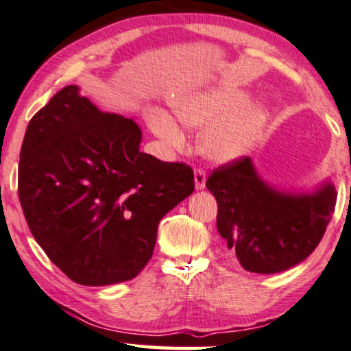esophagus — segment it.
Segmentation results:
<instances>
[{"label":"esophagus","mask_w":351,"mask_h":351,"mask_svg":"<svg viewBox=\"0 0 351 351\" xmlns=\"http://www.w3.org/2000/svg\"><path fill=\"white\" fill-rule=\"evenodd\" d=\"M206 171H202L201 168H197V170H194V186H196L197 191H201L206 188Z\"/></svg>","instance_id":"1"}]
</instances>
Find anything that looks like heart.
I'll use <instances>...</instances> for the list:
<instances>
[{"label":"heart","instance_id":"obj_1","mask_svg":"<svg viewBox=\"0 0 351 351\" xmlns=\"http://www.w3.org/2000/svg\"><path fill=\"white\" fill-rule=\"evenodd\" d=\"M176 117L188 126L204 128L199 147L212 162L230 163L243 158L259 141L269 112L263 104H251V92L228 86L202 87L173 99ZM147 124L163 144L180 147L184 132L170 113L150 108Z\"/></svg>","mask_w":351,"mask_h":351}]
</instances>
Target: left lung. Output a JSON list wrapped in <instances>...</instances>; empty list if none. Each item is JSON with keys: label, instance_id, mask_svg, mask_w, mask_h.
I'll list each match as a JSON object with an SVG mask.
<instances>
[{"label": "left lung", "instance_id": "obj_1", "mask_svg": "<svg viewBox=\"0 0 351 351\" xmlns=\"http://www.w3.org/2000/svg\"><path fill=\"white\" fill-rule=\"evenodd\" d=\"M207 189L219 204L217 230L243 269L277 274L303 263L324 237L337 191L327 178L311 191L263 178L250 157L220 167Z\"/></svg>", "mask_w": 351, "mask_h": 351}]
</instances>
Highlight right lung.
<instances>
[{
    "mask_svg": "<svg viewBox=\"0 0 351 351\" xmlns=\"http://www.w3.org/2000/svg\"><path fill=\"white\" fill-rule=\"evenodd\" d=\"M141 141L134 119L101 112L77 86L30 119L19 201L35 241L73 282L134 278L152 257L160 220L193 194V170L141 152Z\"/></svg>",
    "mask_w": 351,
    "mask_h": 351,
    "instance_id": "add662e5",
    "label": "right lung"
}]
</instances>
